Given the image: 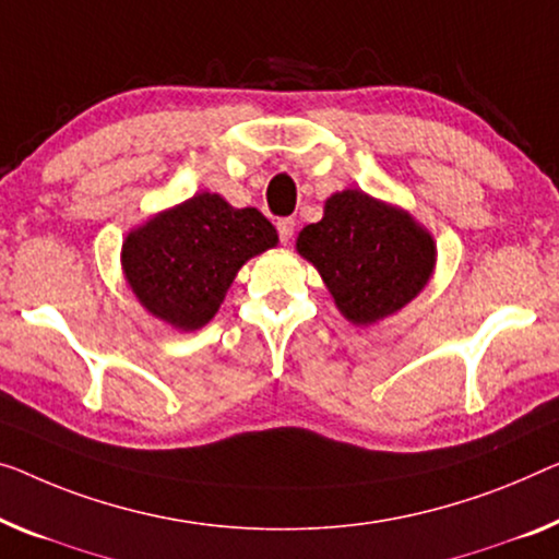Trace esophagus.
<instances>
[{"instance_id":"34e87169","label":"esophagus","mask_w":559,"mask_h":559,"mask_svg":"<svg viewBox=\"0 0 559 559\" xmlns=\"http://www.w3.org/2000/svg\"><path fill=\"white\" fill-rule=\"evenodd\" d=\"M276 228H278V236H281L283 243H288V240L294 238V228H296V223L290 221V218H281V221L276 223Z\"/></svg>"}]
</instances>
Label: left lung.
<instances>
[{
  "instance_id": "1",
  "label": "left lung",
  "mask_w": 559,
  "mask_h": 559,
  "mask_svg": "<svg viewBox=\"0 0 559 559\" xmlns=\"http://www.w3.org/2000/svg\"><path fill=\"white\" fill-rule=\"evenodd\" d=\"M296 251L319 271L346 321L373 326L412 304L437 269V240L402 205L359 188L338 190Z\"/></svg>"
}]
</instances>
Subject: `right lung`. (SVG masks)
<instances>
[{
  "label": "right lung",
  "instance_id": "add662e5",
  "mask_svg": "<svg viewBox=\"0 0 559 559\" xmlns=\"http://www.w3.org/2000/svg\"><path fill=\"white\" fill-rule=\"evenodd\" d=\"M278 246L255 207H233L218 193H195L150 215L122 240V276L138 304L175 331H198L218 313L238 271Z\"/></svg>",
  "mask_w": 559,
  "mask_h": 559
}]
</instances>
